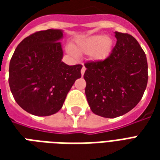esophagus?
<instances>
[{
    "mask_svg": "<svg viewBox=\"0 0 160 160\" xmlns=\"http://www.w3.org/2000/svg\"><path fill=\"white\" fill-rule=\"evenodd\" d=\"M85 71H86V68L83 66L82 67V68H81V71H80V72H81V75H82V76H83L84 73H85Z\"/></svg>",
    "mask_w": 160,
    "mask_h": 160,
    "instance_id": "obj_1",
    "label": "esophagus"
}]
</instances>
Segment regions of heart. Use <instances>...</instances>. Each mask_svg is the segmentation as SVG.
I'll list each match as a JSON object with an SVG mask.
<instances>
[{"mask_svg": "<svg viewBox=\"0 0 160 160\" xmlns=\"http://www.w3.org/2000/svg\"><path fill=\"white\" fill-rule=\"evenodd\" d=\"M112 48L113 42L109 37L97 35L77 42L73 48H68V52L73 56H76V53L91 54L94 61H103L110 56Z\"/></svg>", "mask_w": 160, "mask_h": 160, "instance_id": "obj_1", "label": "heart"}]
</instances>
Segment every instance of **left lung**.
<instances>
[{
  "label": "left lung",
  "mask_w": 160,
  "mask_h": 160,
  "mask_svg": "<svg viewBox=\"0 0 160 160\" xmlns=\"http://www.w3.org/2000/svg\"><path fill=\"white\" fill-rule=\"evenodd\" d=\"M117 43L104 61L85 63L86 96L94 114L114 118L141 101L148 85V62L137 40L115 32Z\"/></svg>",
  "instance_id": "8db88e82"
}]
</instances>
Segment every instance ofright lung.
Returning <instances> with one entry per match:
<instances>
[{
    "mask_svg": "<svg viewBox=\"0 0 160 160\" xmlns=\"http://www.w3.org/2000/svg\"><path fill=\"white\" fill-rule=\"evenodd\" d=\"M62 30L40 31L22 40L9 64V87L14 99L30 114L46 117L62 107L67 94L81 77L82 65L62 62Z\"/></svg>",
    "mask_w": 160,
    "mask_h": 160,
    "instance_id": "add662e5",
    "label": "right lung"
}]
</instances>
